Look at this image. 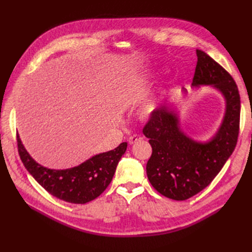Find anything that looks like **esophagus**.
Masks as SVG:
<instances>
[{
    "label": "esophagus",
    "instance_id": "34e87169",
    "mask_svg": "<svg viewBox=\"0 0 252 252\" xmlns=\"http://www.w3.org/2000/svg\"><path fill=\"white\" fill-rule=\"evenodd\" d=\"M142 140V136H140V135H138V134H133V135H130L128 138V143L130 144V145H132V144H134V143H136V142H139V141H141Z\"/></svg>",
    "mask_w": 252,
    "mask_h": 252
}]
</instances>
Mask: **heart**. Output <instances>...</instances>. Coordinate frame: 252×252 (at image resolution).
Returning a JSON list of instances; mask_svg holds the SVG:
<instances>
[{"instance_id": "1", "label": "heart", "mask_w": 252, "mask_h": 252, "mask_svg": "<svg viewBox=\"0 0 252 252\" xmlns=\"http://www.w3.org/2000/svg\"><path fill=\"white\" fill-rule=\"evenodd\" d=\"M162 75H163V71H161L159 69H155V70L147 71L146 73L140 75V77L136 79V81L133 84L132 87L135 88V87H141V86H144V85H147V84L152 83V82H155L156 80L159 79V77H162ZM154 109H155V105L152 104V103H150V104L145 106L143 111H144L145 114H147V116H149V114H151L152 111H154Z\"/></svg>"}]
</instances>
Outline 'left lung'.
I'll return each mask as SVG.
<instances>
[{"label": "left lung", "mask_w": 252, "mask_h": 252, "mask_svg": "<svg viewBox=\"0 0 252 252\" xmlns=\"http://www.w3.org/2000/svg\"><path fill=\"white\" fill-rule=\"evenodd\" d=\"M196 56L191 86H213L225 98V114L216 134L206 142L189 138L182 130L174 108L166 105L152 112L143 129L152 147L146 165L150 184L158 192L175 201H185L210 184L232 155L239 135L238 86L207 53L196 49Z\"/></svg>", "instance_id": "8db88e82"}]
</instances>
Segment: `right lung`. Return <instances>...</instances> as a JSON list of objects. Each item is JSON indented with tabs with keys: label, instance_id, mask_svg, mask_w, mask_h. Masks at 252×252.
I'll use <instances>...</instances> for the list:
<instances>
[{
	"label": "right lung",
	"instance_id": "add662e5",
	"mask_svg": "<svg viewBox=\"0 0 252 252\" xmlns=\"http://www.w3.org/2000/svg\"><path fill=\"white\" fill-rule=\"evenodd\" d=\"M19 155L25 168L34 180L53 196L72 204H86L108 187L118 163L127 149L121 143L113 150L95 155L72 168L56 170L36 163L25 149L17 134Z\"/></svg>",
	"mask_w": 252,
	"mask_h": 252
}]
</instances>
